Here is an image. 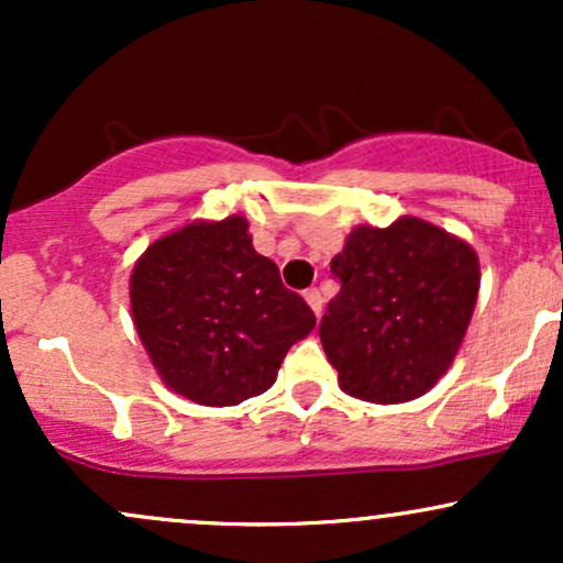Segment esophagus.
<instances>
[{
    "label": "esophagus",
    "mask_w": 563,
    "mask_h": 563,
    "mask_svg": "<svg viewBox=\"0 0 563 563\" xmlns=\"http://www.w3.org/2000/svg\"><path fill=\"white\" fill-rule=\"evenodd\" d=\"M303 301H307L309 307H312L314 314L322 312V294H320L318 288H307V290H303Z\"/></svg>",
    "instance_id": "34e87169"
}]
</instances>
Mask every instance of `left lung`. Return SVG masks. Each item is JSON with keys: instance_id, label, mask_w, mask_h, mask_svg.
Segmentation results:
<instances>
[{"instance_id": "obj_1", "label": "left lung", "mask_w": 563, "mask_h": 563, "mask_svg": "<svg viewBox=\"0 0 563 563\" xmlns=\"http://www.w3.org/2000/svg\"><path fill=\"white\" fill-rule=\"evenodd\" d=\"M341 290L320 341L341 389L365 402L421 397L448 373L479 294V256L466 241L416 217L360 228L333 256Z\"/></svg>"}]
</instances>
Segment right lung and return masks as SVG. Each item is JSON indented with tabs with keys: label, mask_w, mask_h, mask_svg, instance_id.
<instances>
[{
	"label": "right lung",
	"mask_w": 563,
	"mask_h": 563,
	"mask_svg": "<svg viewBox=\"0 0 563 563\" xmlns=\"http://www.w3.org/2000/svg\"><path fill=\"white\" fill-rule=\"evenodd\" d=\"M129 296L161 380L209 407L267 391L288 349L314 328L307 301L254 251L243 217L158 238L134 264Z\"/></svg>",
	"instance_id": "1"
}]
</instances>
